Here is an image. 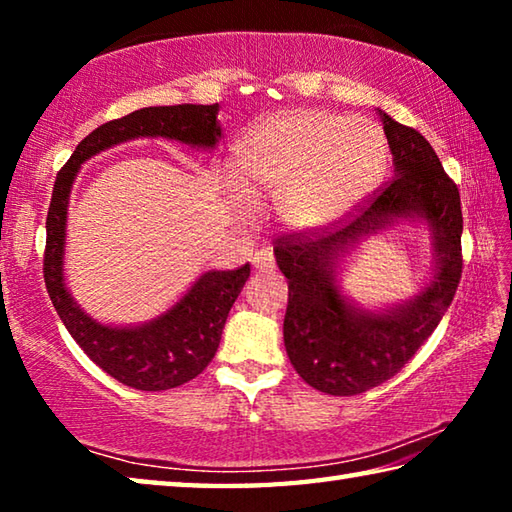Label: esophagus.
Segmentation results:
<instances>
[{"label": "esophagus", "mask_w": 512, "mask_h": 512, "mask_svg": "<svg viewBox=\"0 0 512 512\" xmlns=\"http://www.w3.org/2000/svg\"><path fill=\"white\" fill-rule=\"evenodd\" d=\"M253 266H255V271H259V273H271L275 268V257L271 253V248L257 250L255 257H253Z\"/></svg>", "instance_id": "esophagus-1"}]
</instances>
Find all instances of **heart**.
<instances>
[{
  "mask_svg": "<svg viewBox=\"0 0 512 512\" xmlns=\"http://www.w3.org/2000/svg\"><path fill=\"white\" fill-rule=\"evenodd\" d=\"M388 144L363 117L341 119L325 110H291L257 124L237 149L244 185H232L241 219L255 214V198L275 201L291 232L339 221L384 176Z\"/></svg>",
  "mask_w": 512,
  "mask_h": 512,
  "instance_id": "heart-1",
  "label": "heart"
}]
</instances>
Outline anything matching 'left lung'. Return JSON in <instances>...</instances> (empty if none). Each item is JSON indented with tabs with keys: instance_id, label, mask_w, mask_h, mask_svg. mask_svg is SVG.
Wrapping results in <instances>:
<instances>
[{
	"instance_id": "obj_1",
	"label": "left lung",
	"mask_w": 512,
	"mask_h": 512,
	"mask_svg": "<svg viewBox=\"0 0 512 512\" xmlns=\"http://www.w3.org/2000/svg\"><path fill=\"white\" fill-rule=\"evenodd\" d=\"M377 112L395 178L345 228L300 232L275 246L277 266L289 280L284 348L309 386L339 397L384 384L418 352L452 305L463 271L458 187L418 131ZM395 224L430 235V280L406 301L361 306L342 289L344 264L363 240Z\"/></svg>"
}]
</instances>
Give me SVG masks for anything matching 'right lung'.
I'll return each mask as SVG.
<instances>
[{
	"mask_svg": "<svg viewBox=\"0 0 512 512\" xmlns=\"http://www.w3.org/2000/svg\"><path fill=\"white\" fill-rule=\"evenodd\" d=\"M219 103L151 106L108 121L76 146L58 171L47 212L45 284L60 320L99 368L137 391H167L207 368L221 343L225 318L250 275V264L237 271H205L160 316L135 325L101 323L85 311L67 287L65 246L69 194L81 167L112 146L162 137L192 149L214 151L223 137Z\"/></svg>",
	"mask_w": 512,
	"mask_h": 512,
	"instance_id": "right-lung-1",
	"label": "right lung"
}]
</instances>
